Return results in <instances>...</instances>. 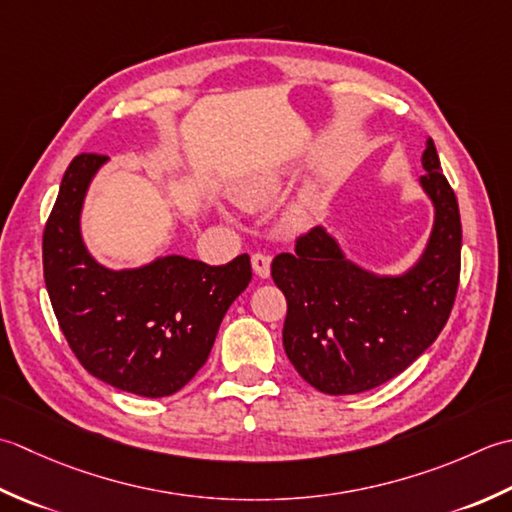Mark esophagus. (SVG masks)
<instances>
[{
	"label": "esophagus",
	"mask_w": 512,
	"mask_h": 512,
	"mask_svg": "<svg viewBox=\"0 0 512 512\" xmlns=\"http://www.w3.org/2000/svg\"><path fill=\"white\" fill-rule=\"evenodd\" d=\"M271 258L267 256V254H260V252H256L254 256H252V267H254V271H256V276H260V278H269V274H271Z\"/></svg>",
	"instance_id": "esophagus-1"
}]
</instances>
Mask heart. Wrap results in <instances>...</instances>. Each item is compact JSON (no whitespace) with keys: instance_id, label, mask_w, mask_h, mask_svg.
I'll return each mask as SVG.
<instances>
[{"instance_id":"heart-1","label":"heart","mask_w":512,"mask_h":512,"mask_svg":"<svg viewBox=\"0 0 512 512\" xmlns=\"http://www.w3.org/2000/svg\"><path fill=\"white\" fill-rule=\"evenodd\" d=\"M280 190V179L274 172H263V174H256L252 179L241 183L236 187V201L245 205V207H258V205H265L269 203L271 198H274ZM291 225H305L307 223V205H300L296 207L294 212L289 216Z\"/></svg>"}]
</instances>
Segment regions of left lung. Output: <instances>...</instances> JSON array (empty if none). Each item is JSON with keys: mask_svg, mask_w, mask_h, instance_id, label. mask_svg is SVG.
<instances>
[{"mask_svg": "<svg viewBox=\"0 0 512 512\" xmlns=\"http://www.w3.org/2000/svg\"><path fill=\"white\" fill-rule=\"evenodd\" d=\"M422 165L435 225L409 274H367L320 227L271 260V278L287 298L285 353L322 393L351 395L389 382L431 347L451 316L462 267L460 207L431 139Z\"/></svg>", "mask_w": 512, "mask_h": 512, "instance_id": "obj_1", "label": "left lung"}]
</instances>
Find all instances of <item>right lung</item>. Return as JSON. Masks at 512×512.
Returning <instances> with one entry per match:
<instances>
[{
  "label": "right lung",
  "mask_w": 512,
  "mask_h": 512,
  "mask_svg": "<svg viewBox=\"0 0 512 512\" xmlns=\"http://www.w3.org/2000/svg\"><path fill=\"white\" fill-rule=\"evenodd\" d=\"M108 156L70 161L44 227V280L61 331L81 367L114 389L165 398L210 356L229 305L252 280L249 256L227 265L165 256L110 271L90 258L79 234L81 203Z\"/></svg>",
  "instance_id": "add662e5"
}]
</instances>
